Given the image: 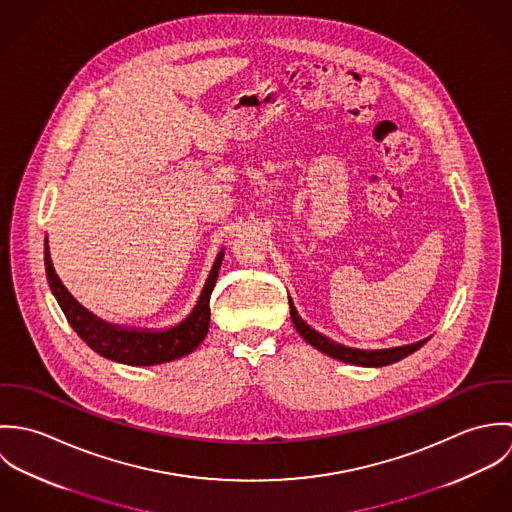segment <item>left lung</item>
<instances>
[{
    "instance_id": "8db88e82",
    "label": "left lung",
    "mask_w": 512,
    "mask_h": 512,
    "mask_svg": "<svg viewBox=\"0 0 512 512\" xmlns=\"http://www.w3.org/2000/svg\"><path fill=\"white\" fill-rule=\"evenodd\" d=\"M290 315H292L293 327L297 329V333L311 345L315 347L317 351L337 359V361H343V363H351V365L359 366H386L392 365V363H398L402 361L404 357L412 355L414 351H418L428 339L424 341H418V343H412V345H406V347H394V349H382V351H361V349H351V347H345V345H339L327 337H323L321 333H317L315 329H311L295 311L293 307L292 299H290Z\"/></svg>"
}]
</instances>
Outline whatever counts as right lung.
Instances as JSON below:
<instances>
[{"label":"right lung","mask_w":512,"mask_h":512,"mask_svg":"<svg viewBox=\"0 0 512 512\" xmlns=\"http://www.w3.org/2000/svg\"><path fill=\"white\" fill-rule=\"evenodd\" d=\"M222 256L224 254L220 252L191 315L177 327L151 333V331H128V329L114 327L110 323L96 319L82 305H78L73 295L61 284L59 276L55 274L51 254H49V244H45V268H47L49 286L55 293L67 321L76 331V335L100 357L132 366L169 363L189 355L203 343V339L209 333V321H211L209 303H211L213 288L217 284Z\"/></svg>","instance_id":"add662e5"}]
</instances>
